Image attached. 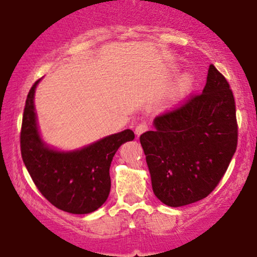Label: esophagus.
<instances>
[{
    "label": "esophagus",
    "instance_id": "obj_1",
    "mask_svg": "<svg viewBox=\"0 0 257 257\" xmlns=\"http://www.w3.org/2000/svg\"><path fill=\"white\" fill-rule=\"evenodd\" d=\"M147 131H149V125H147L146 123H140V124L137 125V128H135V134L139 137V135H141L143 133H145Z\"/></svg>",
    "mask_w": 257,
    "mask_h": 257
}]
</instances>
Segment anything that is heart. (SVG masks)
I'll return each instance as SVG.
<instances>
[{
	"label": "heart",
	"mask_w": 257,
	"mask_h": 257,
	"mask_svg": "<svg viewBox=\"0 0 257 257\" xmlns=\"http://www.w3.org/2000/svg\"><path fill=\"white\" fill-rule=\"evenodd\" d=\"M194 82H196V75L193 72L188 71L185 72L179 81L176 82L175 87L172 91V100L173 101H179L182 98H185L191 90H192Z\"/></svg>",
	"instance_id": "obj_1"
}]
</instances>
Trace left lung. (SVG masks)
<instances>
[{
    "instance_id": "1",
    "label": "left lung",
    "mask_w": 257,
    "mask_h": 257,
    "mask_svg": "<svg viewBox=\"0 0 257 257\" xmlns=\"http://www.w3.org/2000/svg\"><path fill=\"white\" fill-rule=\"evenodd\" d=\"M140 143L155 196L166 205H187L210 194L237 149L235 104L214 65L202 94L153 119Z\"/></svg>"
}]
</instances>
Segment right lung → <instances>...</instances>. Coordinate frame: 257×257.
Listing matches in <instances>:
<instances>
[{
	"instance_id": "right-lung-1",
	"label": "right lung",
	"mask_w": 257,
	"mask_h": 257,
	"mask_svg": "<svg viewBox=\"0 0 257 257\" xmlns=\"http://www.w3.org/2000/svg\"><path fill=\"white\" fill-rule=\"evenodd\" d=\"M40 81L32 85L25 102L20 133L23 161L36 187L53 205L71 214L93 213L110 194L114 153L135 138L134 133L125 129L71 151L49 146L41 137L35 110Z\"/></svg>"
}]
</instances>
